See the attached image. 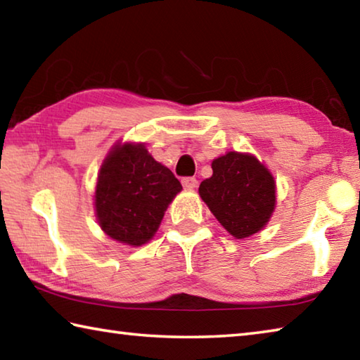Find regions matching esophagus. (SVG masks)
<instances>
[{"label":"esophagus","instance_id":"obj_1","mask_svg":"<svg viewBox=\"0 0 360 360\" xmlns=\"http://www.w3.org/2000/svg\"><path fill=\"white\" fill-rule=\"evenodd\" d=\"M182 186H184V188H187V191H193V188H197L198 181L195 178H184L182 179Z\"/></svg>","mask_w":360,"mask_h":360}]
</instances>
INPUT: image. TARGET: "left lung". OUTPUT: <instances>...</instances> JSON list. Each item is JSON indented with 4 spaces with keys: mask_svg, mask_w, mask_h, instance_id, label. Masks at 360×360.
<instances>
[{
    "mask_svg": "<svg viewBox=\"0 0 360 360\" xmlns=\"http://www.w3.org/2000/svg\"><path fill=\"white\" fill-rule=\"evenodd\" d=\"M198 193L219 224L236 239L263 230L276 209V179L255 155L230 151L212 160V176Z\"/></svg>",
    "mask_w": 360,
    "mask_h": 360,
    "instance_id": "left-lung-1",
    "label": "left lung"
}]
</instances>
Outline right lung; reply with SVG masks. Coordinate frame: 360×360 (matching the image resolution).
I'll return each instance as SVG.
<instances>
[{
	"label": "right lung",
	"instance_id": "1",
	"mask_svg": "<svg viewBox=\"0 0 360 360\" xmlns=\"http://www.w3.org/2000/svg\"><path fill=\"white\" fill-rule=\"evenodd\" d=\"M181 191V182L148 153L145 143L117 141L97 174V221L113 240L140 247L154 238Z\"/></svg>",
	"mask_w": 360,
	"mask_h": 360
}]
</instances>
